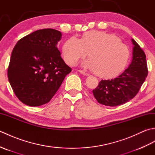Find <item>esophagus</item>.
Here are the masks:
<instances>
[{
    "label": "esophagus",
    "instance_id": "34e87169",
    "mask_svg": "<svg viewBox=\"0 0 155 155\" xmlns=\"http://www.w3.org/2000/svg\"><path fill=\"white\" fill-rule=\"evenodd\" d=\"M78 72H79L81 74H83V75H84V76H88V75H89V74H88V73H87V72H84L83 71H78Z\"/></svg>",
    "mask_w": 155,
    "mask_h": 155
}]
</instances>
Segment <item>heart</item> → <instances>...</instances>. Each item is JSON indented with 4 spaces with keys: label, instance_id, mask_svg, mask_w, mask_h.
Instances as JSON below:
<instances>
[{
    "label": "heart",
    "instance_id": "1",
    "mask_svg": "<svg viewBox=\"0 0 155 155\" xmlns=\"http://www.w3.org/2000/svg\"><path fill=\"white\" fill-rule=\"evenodd\" d=\"M65 61L75 65L89 54V59L82 64L84 68L95 71L101 77H112L123 70L129 56V51L114 35L90 31L81 39L72 37L65 42L62 48Z\"/></svg>",
    "mask_w": 155,
    "mask_h": 155
}]
</instances>
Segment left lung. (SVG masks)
<instances>
[{
    "mask_svg": "<svg viewBox=\"0 0 155 155\" xmlns=\"http://www.w3.org/2000/svg\"><path fill=\"white\" fill-rule=\"evenodd\" d=\"M132 61L117 78L102 80L93 91L94 98L105 106L116 107L132 99L139 91L148 74L146 55L133 38Z\"/></svg>",
    "mask_w": 155,
    "mask_h": 155,
    "instance_id": "obj_1",
    "label": "left lung"
}]
</instances>
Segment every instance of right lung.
Returning <instances> with one entry per match:
<instances>
[{
  "mask_svg": "<svg viewBox=\"0 0 155 155\" xmlns=\"http://www.w3.org/2000/svg\"><path fill=\"white\" fill-rule=\"evenodd\" d=\"M61 37L55 29H41L22 38L13 48L8 81L16 96L28 106L48 103L71 72L57 47Z\"/></svg>",
  "mask_w": 155,
  "mask_h": 155,
  "instance_id": "right-lung-1",
  "label": "right lung"
}]
</instances>
